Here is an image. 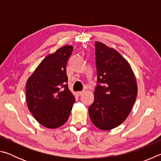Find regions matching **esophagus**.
<instances>
[{
    "instance_id": "obj_1",
    "label": "esophagus",
    "mask_w": 161,
    "mask_h": 161,
    "mask_svg": "<svg viewBox=\"0 0 161 161\" xmlns=\"http://www.w3.org/2000/svg\"><path fill=\"white\" fill-rule=\"evenodd\" d=\"M83 93H84V91H80V92H77V95H79V96H80V95H81Z\"/></svg>"
}]
</instances>
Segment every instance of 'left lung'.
I'll list each match as a JSON object with an SVG mask.
<instances>
[{"label": "left lung", "instance_id": "obj_1", "mask_svg": "<svg viewBox=\"0 0 161 161\" xmlns=\"http://www.w3.org/2000/svg\"><path fill=\"white\" fill-rule=\"evenodd\" d=\"M97 85L94 102L89 108V117L98 129L109 130L129 116L138 93L130 65L115 49L95 42Z\"/></svg>", "mask_w": 161, "mask_h": 161}]
</instances>
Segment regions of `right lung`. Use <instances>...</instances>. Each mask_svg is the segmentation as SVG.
<instances>
[{
	"instance_id": "1",
	"label": "right lung",
	"mask_w": 161,
	"mask_h": 161,
	"mask_svg": "<svg viewBox=\"0 0 161 161\" xmlns=\"http://www.w3.org/2000/svg\"><path fill=\"white\" fill-rule=\"evenodd\" d=\"M72 50V45H65L49 54L27 80L28 109L38 123L48 129L62 126L75 102L67 84L66 65Z\"/></svg>"
}]
</instances>
